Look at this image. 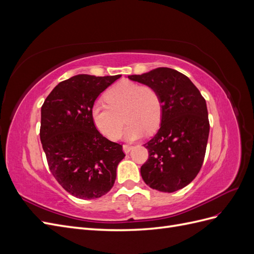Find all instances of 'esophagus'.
Here are the masks:
<instances>
[{"label":"esophagus","mask_w":254,"mask_h":254,"mask_svg":"<svg viewBox=\"0 0 254 254\" xmlns=\"http://www.w3.org/2000/svg\"><path fill=\"white\" fill-rule=\"evenodd\" d=\"M132 149V146L131 145H128V144H125L123 145V150H124L125 153H129V151Z\"/></svg>","instance_id":"esophagus-1"}]
</instances>
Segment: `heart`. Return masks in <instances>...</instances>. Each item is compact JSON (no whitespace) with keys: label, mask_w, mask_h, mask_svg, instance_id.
Masks as SVG:
<instances>
[{"label":"heart","mask_w":254,"mask_h":254,"mask_svg":"<svg viewBox=\"0 0 254 254\" xmlns=\"http://www.w3.org/2000/svg\"><path fill=\"white\" fill-rule=\"evenodd\" d=\"M107 103H97L91 109L94 126L109 140H117L121 134L124 119L128 122L124 131L126 140L141 137L146 130L152 132L162 119V102L159 92L148 84L121 80L105 94Z\"/></svg>","instance_id":"b5f03b06"}]
</instances>
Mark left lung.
<instances>
[{
	"label": "left lung",
	"mask_w": 254,
	"mask_h": 254,
	"mask_svg": "<svg viewBox=\"0 0 254 254\" xmlns=\"http://www.w3.org/2000/svg\"><path fill=\"white\" fill-rule=\"evenodd\" d=\"M128 78L155 88L162 102L160 129L144 144L149 157L141 167L142 178L164 193L181 190L203 163L210 132L205 99L189 77L174 68L157 67Z\"/></svg>",
	"instance_id": "obj_1"
}]
</instances>
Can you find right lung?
Here are the masks:
<instances>
[{
    "instance_id": "1",
    "label": "right lung",
    "mask_w": 254,
    "mask_h": 254,
    "mask_svg": "<svg viewBox=\"0 0 254 254\" xmlns=\"http://www.w3.org/2000/svg\"><path fill=\"white\" fill-rule=\"evenodd\" d=\"M120 77L75 75L59 82L41 107L40 140L50 171L77 198L108 193L125 157L122 145L103 136L91 118L98 95Z\"/></svg>"
}]
</instances>
